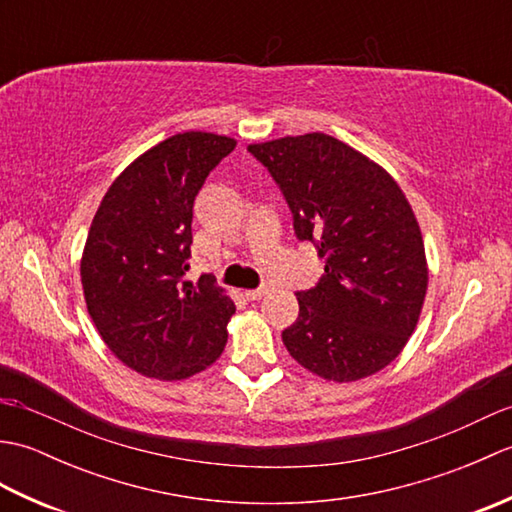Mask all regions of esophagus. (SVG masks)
I'll return each instance as SVG.
<instances>
[{
    "mask_svg": "<svg viewBox=\"0 0 512 512\" xmlns=\"http://www.w3.org/2000/svg\"><path fill=\"white\" fill-rule=\"evenodd\" d=\"M266 292H268V286H262V288H255V290H246L244 295H246L248 301H257V299H262Z\"/></svg>",
    "mask_w": 512,
    "mask_h": 512,
    "instance_id": "esophagus-1",
    "label": "esophagus"
}]
</instances>
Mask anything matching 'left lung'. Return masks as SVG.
Masks as SVG:
<instances>
[{"label":"left lung","instance_id":"obj_1","mask_svg":"<svg viewBox=\"0 0 512 512\" xmlns=\"http://www.w3.org/2000/svg\"><path fill=\"white\" fill-rule=\"evenodd\" d=\"M317 244L325 273L297 292L299 317L281 332L295 361L334 383L387 367L416 330L429 268L416 215L398 182L361 151L312 132L248 145Z\"/></svg>","mask_w":512,"mask_h":512}]
</instances>
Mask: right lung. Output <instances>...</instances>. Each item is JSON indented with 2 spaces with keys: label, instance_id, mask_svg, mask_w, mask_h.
<instances>
[{
  "label": "right lung",
  "instance_id": "right-lung-1",
  "mask_svg": "<svg viewBox=\"0 0 512 512\" xmlns=\"http://www.w3.org/2000/svg\"><path fill=\"white\" fill-rule=\"evenodd\" d=\"M237 140L184 132L138 156L103 195L81 257L85 306L118 361L158 380L213 365L235 303L211 275L187 281L193 200Z\"/></svg>",
  "mask_w": 512,
  "mask_h": 512
}]
</instances>
